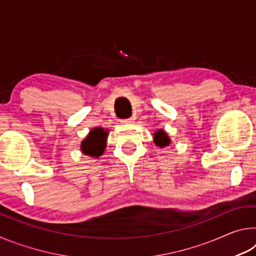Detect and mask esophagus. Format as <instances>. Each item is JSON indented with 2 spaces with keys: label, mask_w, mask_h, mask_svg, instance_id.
Segmentation results:
<instances>
[{
  "label": "esophagus",
  "mask_w": 256,
  "mask_h": 256,
  "mask_svg": "<svg viewBox=\"0 0 256 256\" xmlns=\"http://www.w3.org/2000/svg\"><path fill=\"white\" fill-rule=\"evenodd\" d=\"M120 123H122V124H131V123H133V118H124V120H120Z\"/></svg>",
  "instance_id": "34e87169"
}]
</instances>
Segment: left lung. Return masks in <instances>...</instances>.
Instances as JSON below:
<instances>
[{"label":"left lung","instance_id":"obj_1","mask_svg":"<svg viewBox=\"0 0 256 256\" xmlns=\"http://www.w3.org/2000/svg\"><path fill=\"white\" fill-rule=\"evenodd\" d=\"M170 138L167 136V134L164 133L162 130H159L154 133V144L159 146H166L170 144Z\"/></svg>","mask_w":256,"mask_h":256}]
</instances>
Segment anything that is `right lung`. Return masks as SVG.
I'll return each mask as SVG.
<instances>
[{"label": "right lung", "instance_id": "1", "mask_svg": "<svg viewBox=\"0 0 256 256\" xmlns=\"http://www.w3.org/2000/svg\"><path fill=\"white\" fill-rule=\"evenodd\" d=\"M107 133L104 132L102 128H94L86 140L82 141L81 148L86 154L92 156V157H99L105 149Z\"/></svg>", "mask_w": 256, "mask_h": 256}]
</instances>
